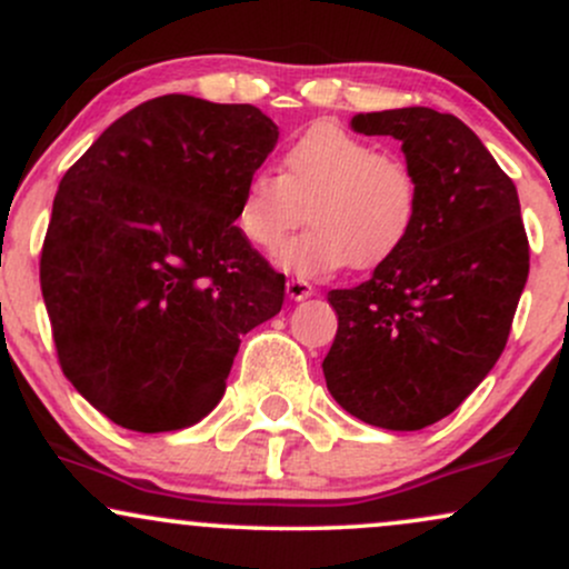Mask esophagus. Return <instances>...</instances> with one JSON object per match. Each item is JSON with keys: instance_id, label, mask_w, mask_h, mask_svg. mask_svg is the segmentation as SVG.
Segmentation results:
<instances>
[{"instance_id": "esophagus-1", "label": "esophagus", "mask_w": 569, "mask_h": 569, "mask_svg": "<svg viewBox=\"0 0 569 569\" xmlns=\"http://www.w3.org/2000/svg\"><path fill=\"white\" fill-rule=\"evenodd\" d=\"M286 293H289V299H293V302H302V299H310L312 293H316V289H312L307 280L291 278L289 283H286Z\"/></svg>"}]
</instances>
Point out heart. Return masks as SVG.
I'll use <instances>...</instances> for the list:
<instances>
[{"instance_id":"1","label":"heart","mask_w":569,"mask_h":569,"mask_svg":"<svg viewBox=\"0 0 569 569\" xmlns=\"http://www.w3.org/2000/svg\"><path fill=\"white\" fill-rule=\"evenodd\" d=\"M286 243L278 264L299 278L393 259L420 221V184L403 160L335 122H316L286 143L280 173L253 171L234 202V227L259 251Z\"/></svg>"}]
</instances>
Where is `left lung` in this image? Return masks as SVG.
Segmentation results:
<instances>
[{
    "instance_id": "left-lung-1",
    "label": "left lung",
    "mask_w": 569,
    "mask_h": 569,
    "mask_svg": "<svg viewBox=\"0 0 569 569\" xmlns=\"http://www.w3.org/2000/svg\"><path fill=\"white\" fill-rule=\"evenodd\" d=\"M350 128L401 141L420 221L367 283L329 291L339 326L326 388L369 426L420 430L452 415L506 348L530 272L519 194L455 114L385 109Z\"/></svg>"
}]
</instances>
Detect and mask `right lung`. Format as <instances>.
<instances>
[{"label": "right lung", "instance_id": "right-lung-1", "mask_svg": "<svg viewBox=\"0 0 569 569\" xmlns=\"http://www.w3.org/2000/svg\"><path fill=\"white\" fill-rule=\"evenodd\" d=\"M278 143L251 103L160 96L130 109L58 184L39 283L63 375L136 433L202 420L240 337L286 278L234 227L240 187Z\"/></svg>", "mask_w": 569, "mask_h": 569}]
</instances>
